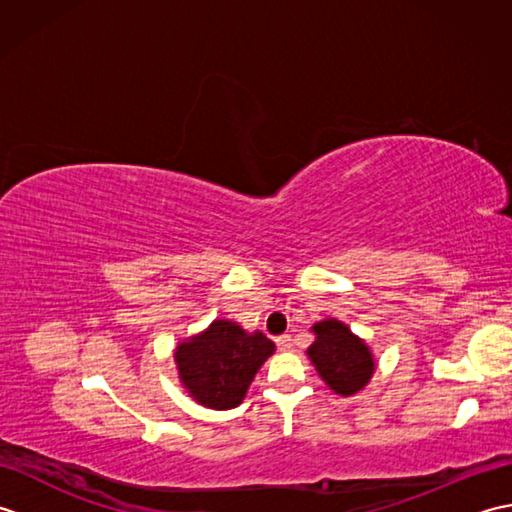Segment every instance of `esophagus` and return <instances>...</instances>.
Wrapping results in <instances>:
<instances>
[{
	"mask_svg": "<svg viewBox=\"0 0 512 512\" xmlns=\"http://www.w3.org/2000/svg\"><path fill=\"white\" fill-rule=\"evenodd\" d=\"M277 347H279L281 352H290L292 350V336L290 334L277 336Z\"/></svg>",
	"mask_w": 512,
	"mask_h": 512,
	"instance_id": "34e87169",
	"label": "esophagus"
}]
</instances>
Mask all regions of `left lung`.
<instances>
[{
	"label": "left lung",
	"mask_w": 512,
	"mask_h": 512,
	"mask_svg": "<svg viewBox=\"0 0 512 512\" xmlns=\"http://www.w3.org/2000/svg\"><path fill=\"white\" fill-rule=\"evenodd\" d=\"M310 332L314 341L306 354L323 383L343 398L363 391L376 372L372 347L365 339L334 317L317 321Z\"/></svg>",
	"instance_id": "1"
}]
</instances>
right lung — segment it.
Instances as JSON below:
<instances>
[{"instance_id":"right-lung-1","label":"right lung","mask_w":512,"mask_h":512,"mask_svg":"<svg viewBox=\"0 0 512 512\" xmlns=\"http://www.w3.org/2000/svg\"><path fill=\"white\" fill-rule=\"evenodd\" d=\"M275 343L264 332H248L231 319H215L209 328L182 339L173 350L184 391L202 407L215 411L242 405Z\"/></svg>"}]
</instances>
